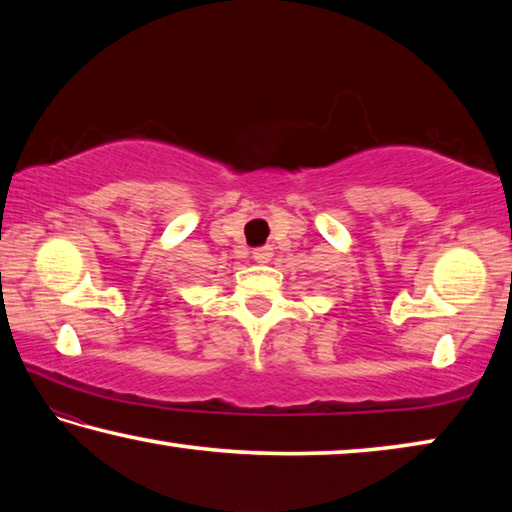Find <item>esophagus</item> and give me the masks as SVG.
I'll list each match as a JSON object with an SVG mask.
<instances>
[{
    "label": "esophagus",
    "mask_w": 512,
    "mask_h": 512,
    "mask_svg": "<svg viewBox=\"0 0 512 512\" xmlns=\"http://www.w3.org/2000/svg\"><path fill=\"white\" fill-rule=\"evenodd\" d=\"M271 257H273V248L271 246H262V248H255L253 250V259H255V262H259V264L271 262Z\"/></svg>",
    "instance_id": "1"
}]
</instances>
